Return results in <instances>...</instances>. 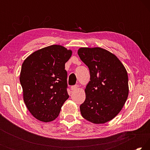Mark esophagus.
<instances>
[{"label": "esophagus", "mask_w": 150, "mask_h": 150, "mask_svg": "<svg viewBox=\"0 0 150 150\" xmlns=\"http://www.w3.org/2000/svg\"><path fill=\"white\" fill-rule=\"evenodd\" d=\"M78 87H79V86L77 85H73V86H71V91H75V90L77 89Z\"/></svg>", "instance_id": "obj_1"}]
</instances>
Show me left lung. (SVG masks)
I'll use <instances>...</instances> for the list:
<instances>
[{
  "label": "left lung",
  "mask_w": 150,
  "mask_h": 150,
  "mask_svg": "<svg viewBox=\"0 0 150 150\" xmlns=\"http://www.w3.org/2000/svg\"><path fill=\"white\" fill-rule=\"evenodd\" d=\"M78 55L91 77L80 106L81 115L94 124L107 122L120 112L128 98L126 70L117 57L103 48L81 47Z\"/></svg>",
  "instance_id": "left-lung-1"
}]
</instances>
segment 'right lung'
<instances>
[{
	"instance_id": "right-lung-1",
	"label": "right lung",
	"mask_w": 150,
	"mask_h": 150,
	"mask_svg": "<svg viewBox=\"0 0 150 150\" xmlns=\"http://www.w3.org/2000/svg\"><path fill=\"white\" fill-rule=\"evenodd\" d=\"M72 52L52 45L32 54L22 63L20 81L30 112L40 121L55 120L69 98L65 63Z\"/></svg>"
}]
</instances>
